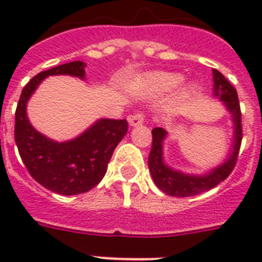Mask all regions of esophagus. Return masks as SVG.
I'll return each instance as SVG.
<instances>
[{"label":"esophagus","instance_id":"obj_1","mask_svg":"<svg viewBox=\"0 0 262 262\" xmlns=\"http://www.w3.org/2000/svg\"><path fill=\"white\" fill-rule=\"evenodd\" d=\"M127 121H129V125H130V126H139V125H141V123L144 122V115L137 113V114L135 115H130V117L127 118Z\"/></svg>","mask_w":262,"mask_h":262}]
</instances>
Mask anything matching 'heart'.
Wrapping results in <instances>:
<instances>
[{"label": "heart", "instance_id": "b5f03b06", "mask_svg": "<svg viewBox=\"0 0 262 262\" xmlns=\"http://www.w3.org/2000/svg\"><path fill=\"white\" fill-rule=\"evenodd\" d=\"M185 80V76L181 73H171V72H160L156 75L151 76V79L148 80V90L155 92V94L163 95L172 92L174 90L181 85ZM195 87L193 84H187L182 92L183 98H189L194 94Z\"/></svg>", "mask_w": 262, "mask_h": 262}]
</instances>
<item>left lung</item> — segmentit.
Masks as SVG:
<instances>
[{
  "label": "left lung",
  "mask_w": 262,
  "mask_h": 262,
  "mask_svg": "<svg viewBox=\"0 0 262 262\" xmlns=\"http://www.w3.org/2000/svg\"><path fill=\"white\" fill-rule=\"evenodd\" d=\"M212 76H213L212 96L222 102L223 107L231 117L232 141L230 144L231 147L222 163L209 168L204 174L183 172L166 163L164 141L168 137V133L163 127H155L152 130V148L148 158V167L156 186L163 193L172 197H190L209 190L227 178L235 166L241 140H242L239 100L235 88L228 83L227 79L219 71L213 69Z\"/></svg>",
  "instance_id": "obj_1"
}]
</instances>
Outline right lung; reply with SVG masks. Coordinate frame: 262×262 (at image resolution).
<instances>
[{
	"label": "right lung",
	"instance_id": "obj_1",
	"mask_svg": "<svg viewBox=\"0 0 262 262\" xmlns=\"http://www.w3.org/2000/svg\"><path fill=\"white\" fill-rule=\"evenodd\" d=\"M85 67L83 61H73L40 72L23 88L16 108L14 141L23 163L36 182L63 195L85 193L96 186L127 132L126 119L100 118L75 139L55 141L32 126L27 104L43 80L59 75L85 80Z\"/></svg>",
	"mask_w": 262,
	"mask_h": 262
}]
</instances>
